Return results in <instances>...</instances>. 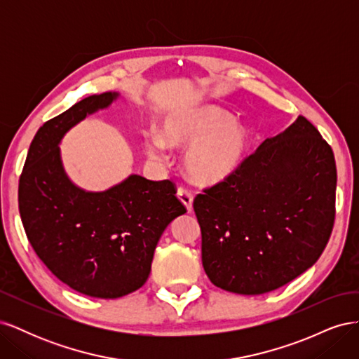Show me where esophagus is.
I'll return each instance as SVG.
<instances>
[{
  "mask_svg": "<svg viewBox=\"0 0 359 359\" xmlns=\"http://www.w3.org/2000/svg\"><path fill=\"white\" fill-rule=\"evenodd\" d=\"M177 196L180 198V201L186 205L187 211L190 212L191 208H193V193L186 189V187H178V191H177Z\"/></svg>",
  "mask_w": 359,
  "mask_h": 359,
  "instance_id": "34e87169",
  "label": "esophagus"
}]
</instances>
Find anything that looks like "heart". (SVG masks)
Instances as JSON below:
<instances>
[{
	"label": "heart",
	"instance_id": "b5f03b06",
	"mask_svg": "<svg viewBox=\"0 0 359 359\" xmlns=\"http://www.w3.org/2000/svg\"><path fill=\"white\" fill-rule=\"evenodd\" d=\"M191 147L184 156L189 178L203 186L229 180L248 154L247 128L232 121L231 114L214 104L184 107L169 114L161 124V136L145 137L144 148L151 158L161 160L166 147Z\"/></svg>",
	"mask_w": 359,
	"mask_h": 359
}]
</instances>
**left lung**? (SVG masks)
Masks as SVG:
<instances>
[{"mask_svg":"<svg viewBox=\"0 0 359 359\" xmlns=\"http://www.w3.org/2000/svg\"><path fill=\"white\" fill-rule=\"evenodd\" d=\"M335 187L332 149L307 118L265 139L235 175L193 201L211 283L260 295L313 266L332 232Z\"/></svg>","mask_w":359,"mask_h":359,"instance_id":"obj_1","label":"left lung"}]
</instances>
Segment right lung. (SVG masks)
Wrapping results in <instances>:
<instances>
[{"mask_svg":"<svg viewBox=\"0 0 359 359\" xmlns=\"http://www.w3.org/2000/svg\"><path fill=\"white\" fill-rule=\"evenodd\" d=\"M116 97L90 95L43 124L29 145L18 190L20 219L41 262L72 289L104 299L144 286L161 233L187 211L169 180L130 175L109 190L91 193L67 178L61 137Z\"/></svg>","mask_w":359,"mask_h":359,"instance_id":"right-lung-1","label":"right lung"}]
</instances>
